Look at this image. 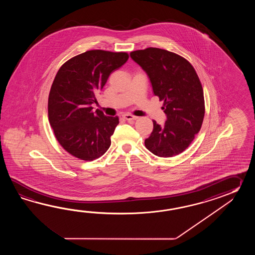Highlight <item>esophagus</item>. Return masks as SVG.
Masks as SVG:
<instances>
[{"label": "esophagus", "mask_w": 255, "mask_h": 255, "mask_svg": "<svg viewBox=\"0 0 255 255\" xmlns=\"http://www.w3.org/2000/svg\"><path fill=\"white\" fill-rule=\"evenodd\" d=\"M123 118H124L126 120H128V121H132V120H136V117L130 114H124L123 115Z\"/></svg>", "instance_id": "esophagus-1"}]
</instances>
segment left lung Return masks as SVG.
<instances>
[{
    "label": "left lung",
    "mask_w": 255,
    "mask_h": 255,
    "mask_svg": "<svg viewBox=\"0 0 255 255\" xmlns=\"http://www.w3.org/2000/svg\"><path fill=\"white\" fill-rule=\"evenodd\" d=\"M146 72L152 89L167 116L164 125L153 120V131L145 146L157 157L184 151L201 130L205 106L201 81L190 62L164 49L148 47L130 53Z\"/></svg>",
    "instance_id": "left-lung-1"
}]
</instances>
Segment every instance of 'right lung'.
Returning <instances> with one entry per match:
<instances>
[{"instance_id": "add662e5", "label": "right lung", "mask_w": 255, "mask_h": 255, "mask_svg": "<svg viewBox=\"0 0 255 255\" xmlns=\"http://www.w3.org/2000/svg\"><path fill=\"white\" fill-rule=\"evenodd\" d=\"M128 59L127 53L91 50L65 62L54 77L48 98L50 125L60 145L72 156L91 161L111 145L120 121L91 107L112 72Z\"/></svg>"}]
</instances>
